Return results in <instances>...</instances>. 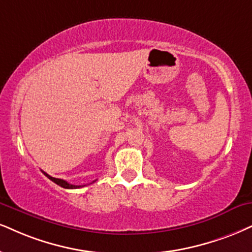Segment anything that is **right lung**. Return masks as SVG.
<instances>
[{"mask_svg":"<svg viewBox=\"0 0 252 252\" xmlns=\"http://www.w3.org/2000/svg\"><path fill=\"white\" fill-rule=\"evenodd\" d=\"M43 172V170H42ZM44 173V175L46 176V178L48 179H50L52 182H55L56 185H58V186H61V187H63V188H66V189H76V188H80V187H84V186H74V185H71V183H69V182H66L65 181V180H62V179H56V178H52V176H50L49 175V174H46L45 172H43ZM94 182V181H93ZM92 182V183H93Z\"/></svg>","mask_w":252,"mask_h":252,"instance_id":"add662e5","label":"right lung"}]
</instances>
